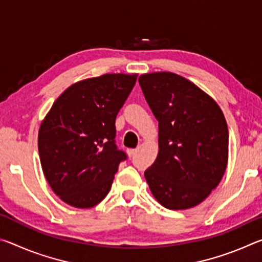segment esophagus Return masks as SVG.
Listing matches in <instances>:
<instances>
[{
	"label": "esophagus",
	"instance_id": "esophagus-1",
	"mask_svg": "<svg viewBox=\"0 0 262 262\" xmlns=\"http://www.w3.org/2000/svg\"><path fill=\"white\" fill-rule=\"evenodd\" d=\"M127 154L129 157H133L136 154V149H127Z\"/></svg>",
	"mask_w": 262,
	"mask_h": 262
}]
</instances>
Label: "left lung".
<instances>
[{
	"mask_svg": "<svg viewBox=\"0 0 262 262\" xmlns=\"http://www.w3.org/2000/svg\"><path fill=\"white\" fill-rule=\"evenodd\" d=\"M158 120L159 151L144 172L155 199L172 210L201 203L217 187L228 163L229 130L220 106L173 73L139 78Z\"/></svg>",
	"mask_w": 262,
	"mask_h": 262,
	"instance_id": "8db88e82",
	"label": "left lung"
}]
</instances>
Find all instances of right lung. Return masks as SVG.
Listing matches in <instances>:
<instances>
[{
    "mask_svg": "<svg viewBox=\"0 0 262 262\" xmlns=\"http://www.w3.org/2000/svg\"><path fill=\"white\" fill-rule=\"evenodd\" d=\"M137 75L106 74L68 88L53 104L38 135L41 167L63 202L91 208L108 194L125 151L115 143V119Z\"/></svg>",
    "mask_w": 262,
    "mask_h": 262,
    "instance_id": "right-lung-1",
    "label": "right lung"
}]
</instances>
